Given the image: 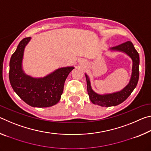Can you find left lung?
I'll list each match as a JSON object with an SVG mask.
<instances>
[{"label": "left lung", "mask_w": 151, "mask_h": 151, "mask_svg": "<svg viewBox=\"0 0 151 151\" xmlns=\"http://www.w3.org/2000/svg\"><path fill=\"white\" fill-rule=\"evenodd\" d=\"M111 50H117L123 52L129 56L132 60V75L129 83L121 91L116 93L105 94H99L94 92L91 88L90 80L88 75L85 74L87 91L89 99L93 104L101 106H116L122 103L129 97L132 92L137 86L139 78V55L134 47V45L131 41L125 42L122 44L111 48Z\"/></svg>", "instance_id": "obj_1"}]
</instances>
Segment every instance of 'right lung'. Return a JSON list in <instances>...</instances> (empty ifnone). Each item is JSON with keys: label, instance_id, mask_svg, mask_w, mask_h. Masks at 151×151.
I'll return each mask as SVG.
<instances>
[{"label": "right lung", "instance_id": "obj_1", "mask_svg": "<svg viewBox=\"0 0 151 151\" xmlns=\"http://www.w3.org/2000/svg\"><path fill=\"white\" fill-rule=\"evenodd\" d=\"M31 38L22 39L10 60L9 80L12 88L22 101L33 107H49L60 101L64 84L74 67L60 68L43 78L27 75L22 68L24 50Z\"/></svg>", "mask_w": 151, "mask_h": 151}]
</instances>
